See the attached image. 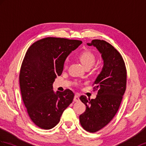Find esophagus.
<instances>
[{
	"mask_svg": "<svg viewBox=\"0 0 146 146\" xmlns=\"http://www.w3.org/2000/svg\"><path fill=\"white\" fill-rule=\"evenodd\" d=\"M74 101H75V102H78V101H80V96L78 94H75V96L74 97Z\"/></svg>",
	"mask_w": 146,
	"mask_h": 146,
	"instance_id": "esophagus-1",
	"label": "esophagus"
}]
</instances>
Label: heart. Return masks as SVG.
I'll return each mask as SVG.
<instances>
[{"label": "heart", "mask_w": 146, "mask_h": 146, "mask_svg": "<svg viewBox=\"0 0 146 146\" xmlns=\"http://www.w3.org/2000/svg\"><path fill=\"white\" fill-rule=\"evenodd\" d=\"M78 58L86 68H91L94 65V63H95L96 61L95 55H94L93 53L88 50L83 51V52L80 53L78 55ZM66 65L67 61H66L65 64H64V66H66Z\"/></svg>", "instance_id": "b5f03b06"}]
</instances>
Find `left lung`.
Listing matches in <instances>:
<instances>
[{"mask_svg": "<svg viewBox=\"0 0 146 146\" xmlns=\"http://www.w3.org/2000/svg\"><path fill=\"white\" fill-rule=\"evenodd\" d=\"M87 45L99 51L103 67L93 83V88L98 90L96 98H80L86 108L79 118L84 130L95 133L106 126L117 112L126 88L127 72L123 57L111 44L96 39Z\"/></svg>", "mask_w": 146, "mask_h": 146, "instance_id": "obj_1", "label": "left lung"}]
</instances>
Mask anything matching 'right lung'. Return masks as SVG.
<instances>
[{
	"label": "right lung",
	"instance_id": "1",
	"mask_svg": "<svg viewBox=\"0 0 146 146\" xmlns=\"http://www.w3.org/2000/svg\"><path fill=\"white\" fill-rule=\"evenodd\" d=\"M81 43L80 40L47 37L27 50L20 71V87L29 116L38 127H55L72 103L73 91L55 93L53 83L62 74L66 57Z\"/></svg>",
	"mask_w": 146,
	"mask_h": 146
}]
</instances>
